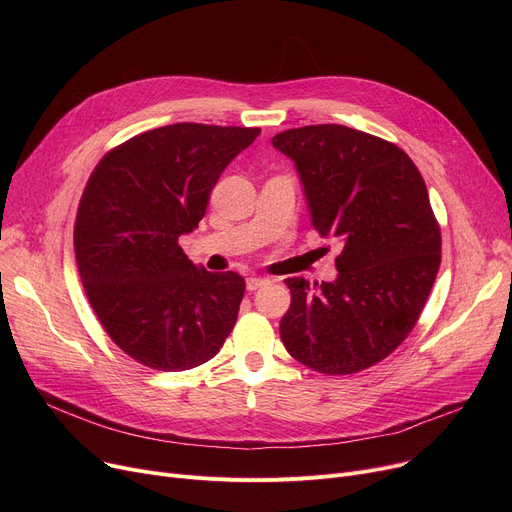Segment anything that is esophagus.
<instances>
[{"instance_id": "34e87169", "label": "esophagus", "mask_w": 512, "mask_h": 512, "mask_svg": "<svg viewBox=\"0 0 512 512\" xmlns=\"http://www.w3.org/2000/svg\"><path fill=\"white\" fill-rule=\"evenodd\" d=\"M267 282H270V280H267V278H257V276H251V278H247V290H257V288H261V286H265Z\"/></svg>"}]
</instances>
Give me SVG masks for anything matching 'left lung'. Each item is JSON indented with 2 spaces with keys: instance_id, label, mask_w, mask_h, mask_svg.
<instances>
[{
  "instance_id": "obj_1",
  "label": "left lung",
  "mask_w": 512,
  "mask_h": 512,
  "mask_svg": "<svg viewBox=\"0 0 512 512\" xmlns=\"http://www.w3.org/2000/svg\"><path fill=\"white\" fill-rule=\"evenodd\" d=\"M272 145L297 168L313 228L342 245L336 280H286L282 342L315 371L357 373L409 336L438 276L442 238L425 182L405 151L340 124L290 128Z\"/></svg>"
}]
</instances>
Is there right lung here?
<instances>
[{
	"instance_id": "add662e5",
	"label": "right lung",
	"mask_w": 512,
	"mask_h": 512,
	"mask_svg": "<svg viewBox=\"0 0 512 512\" xmlns=\"http://www.w3.org/2000/svg\"><path fill=\"white\" fill-rule=\"evenodd\" d=\"M259 128L178 122L107 153L74 226L87 299L122 351L159 371L218 355L236 324L245 278L211 274L178 245L203 220L209 195Z\"/></svg>"
}]
</instances>
